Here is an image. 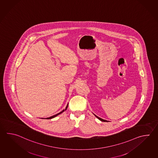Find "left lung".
Here are the masks:
<instances>
[{
    "mask_svg": "<svg viewBox=\"0 0 158 158\" xmlns=\"http://www.w3.org/2000/svg\"><path fill=\"white\" fill-rule=\"evenodd\" d=\"M94 116H96V117L97 118H98V119H99V120H101V122H108V121H107V120H104V119H101V118H99V117H98V116H96V115H95V114H94Z\"/></svg>",
    "mask_w": 158,
    "mask_h": 158,
    "instance_id": "8db88e82",
    "label": "left lung"
}]
</instances>
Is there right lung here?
<instances>
[{
	"label": "right lung",
	"mask_w": 158,
	"mask_h": 158,
	"mask_svg": "<svg viewBox=\"0 0 158 158\" xmlns=\"http://www.w3.org/2000/svg\"><path fill=\"white\" fill-rule=\"evenodd\" d=\"M68 105H69V104H68V105H67V106H66V108H65V109L63 110H62V111H61V112H60V113H58V114H56V115H53V116H51V117H49V118H45V119H52V118H55V117H56V116H57V115H60V114H61V113H63V112H64V111H66V110H67V108H68ZM42 119H44V118H42Z\"/></svg>",
	"instance_id": "obj_1"
}]
</instances>
